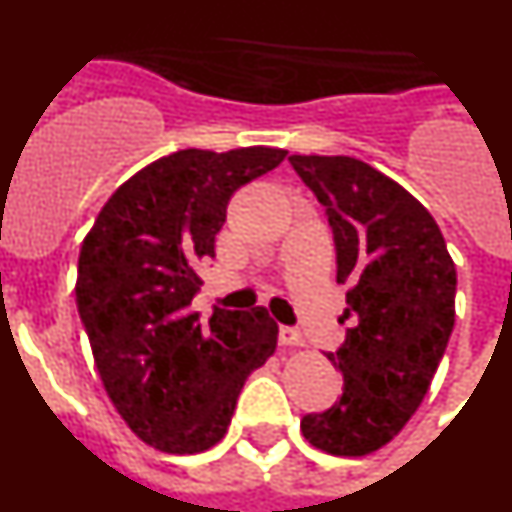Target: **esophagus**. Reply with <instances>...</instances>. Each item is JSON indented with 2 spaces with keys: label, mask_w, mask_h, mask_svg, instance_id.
I'll use <instances>...</instances> for the list:
<instances>
[{
  "label": "esophagus",
  "mask_w": 512,
  "mask_h": 512,
  "mask_svg": "<svg viewBox=\"0 0 512 512\" xmlns=\"http://www.w3.org/2000/svg\"><path fill=\"white\" fill-rule=\"evenodd\" d=\"M279 343H282V346H302V343H305V338H302L300 330L289 328V325H282V328H279Z\"/></svg>",
  "instance_id": "esophagus-1"
}]
</instances>
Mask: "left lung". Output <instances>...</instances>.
<instances>
[{"instance_id":"1","label":"left lung","mask_w":512,"mask_h":512,"mask_svg":"<svg viewBox=\"0 0 512 512\" xmlns=\"http://www.w3.org/2000/svg\"><path fill=\"white\" fill-rule=\"evenodd\" d=\"M325 207L336 279L348 284L346 341L328 354L343 395L302 418V436L333 456L390 443L431 387L454 330L456 266L441 230L408 189L351 156H289Z\"/></svg>"}]
</instances>
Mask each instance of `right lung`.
<instances>
[{"instance_id":"right-lung-1","label":"right lung","mask_w":512,"mask_h":512,"mask_svg":"<svg viewBox=\"0 0 512 512\" xmlns=\"http://www.w3.org/2000/svg\"><path fill=\"white\" fill-rule=\"evenodd\" d=\"M284 156L253 146L158 158L112 194L81 243L76 307L104 390L130 431L164 454L215 446L248 374L277 348L264 307H215L202 320L192 300L235 189Z\"/></svg>"}]
</instances>
